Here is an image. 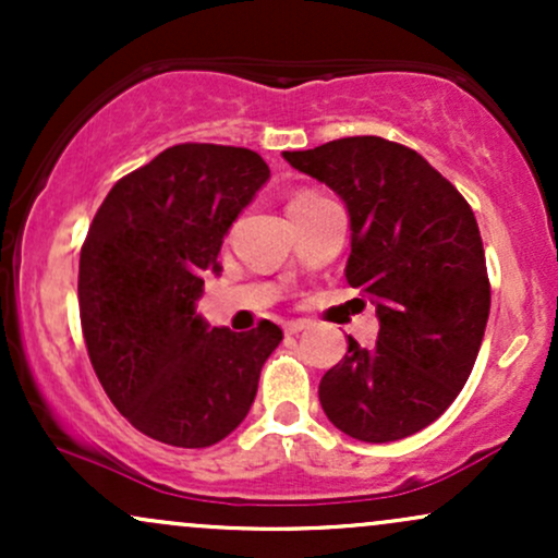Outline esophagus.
<instances>
[{
    "instance_id": "esophagus-1",
    "label": "esophagus",
    "mask_w": 558,
    "mask_h": 558,
    "mask_svg": "<svg viewBox=\"0 0 558 558\" xmlns=\"http://www.w3.org/2000/svg\"><path fill=\"white\" fill-rule=\"evenodd\" d=\"M310 325H312L310 319H291V323H286V332H288V336H296V332L306 330Z\"/></svg>"
}]
</instances>
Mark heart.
<instances>
[{
	"mask_svg": "<svg viewBox=\"0 0 558 558\" xmlns=\"http://www.w3.org/2000/svg\"><path fill=\"white\" fill-rule=\"evenodd\" d=\"M301 198H312V196H296V198H293V202H301Z\"/></svg>",
	"mask_w": 558,
	"mask_h": 558,
	"instance_id": "obj_1",
	"label": "heart"
}]
</instances>
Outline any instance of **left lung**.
I'll list each match as a JSON object with an SVG mask.
<instances>
[{"mask_svg":"<svg viewBox=\"0 0 558 558\" xmlns=\"http://www.w3.org/2000/svg\"><path fill=\"white\" fill-rule=\"evenodd\" d=\"M345 204L349 286L375 299V345L319 380L338 430L364 444L420 433L451 407L475 367L490 312L483 239L464 196L414 149L380 136L283 151Z\"/></svg>","mask_w":558,"mask_h":558,"instance_id":"8db88e82","label":"left lung"}]
</instances>
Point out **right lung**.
<instances>
[{
	"label": "right lung",
	"instance_id": "obj_1",
	"mask_svg": "<svg viewBox=\"0 0 558 558\" xmlns=\"http://www.w3.org/2000/svg\"><path fill=\"white\" fill-rule=\"evenodd\" d=\"M270 181L257 151L178 144L101 202L81 248L78 301L101 388L136 430L178 448L228 438L283 330L209 328L196 312L222 239Z\"/></svg>",
	"mask_w": 558,
	"mask_h": 558
}]
</instances>
